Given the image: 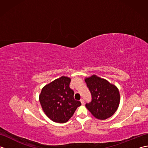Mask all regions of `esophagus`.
I'll use <instances>...</instances> for the list:
<instances>
[{
    "instance_id": "esophagus-1",
    "label": "esophagus",
    "mask_w": 148,
    "mask_h": 148,
    "mask_svg": "<svg viewBox=\"0 0 148 148\" xmlns=\"http://www.w3.org/2000/svg\"><path fill=\"white\" fill-rule=\"evenodd\" d=\"M80 102H81V103H82L83 105H84V99H81L80 100Z\"/></svg>"
}]
</instances>
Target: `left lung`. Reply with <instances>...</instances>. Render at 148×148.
Segmentation results:
<instances>
[{"mask_svg": "<svg viewBox=\"0 0 148 148\" xmlns=\"http://www.w3.org/2000/svg\"><path fill=\"white\" fill-rule=\"evenodd\" d=\"M85 82L92 95V101L86 103V108L97 119H106L112 116L120 101L117 87L95 75L86 78Z\"/></svg>", "mask_w": 148, "mask_h": 148, "instance_id": "obj_1", "label": "left lung"}]
</instances>
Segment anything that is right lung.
Segmentation results:
<instances>
[{
	"label": "right lung",
	"mask_w": 148,
	"mask_h": 148,
	"mask_svg": "<svg viewBox=\"0 0 148 148\" xmlns=\"http://www.w3.org/2000/svg\"><path fill=\"white\" fill-rule=\"evenodd\" d=\"M70 83V78L62 76L42 89L39 95L40 105L47 116L53 121L67 122L81 105L74 99V92L69 87Z\"/></svg>",
	"instance_id": "right-lung-1"
}]
</instances>
